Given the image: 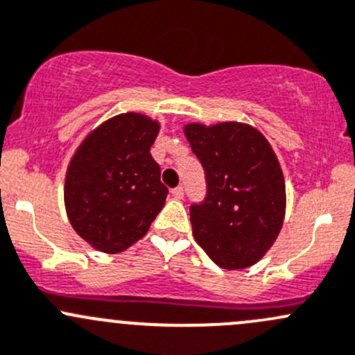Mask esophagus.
<instances>
[{
    "label": "esophagus",
    "instance_id": "esophagus-1",
    "mask_svg": "<svg viewBox=\"0 0 355 355\" xmlns=\"http://www.w3.org/2000/svg\"><path fill=\"white\" fill-rule=\"evenodd\" d=\"M171 196H173L175 199H177V200L184 199V189H182V187H177V189H173V190H171Z\"/></svg>",
    "mask_w": 355,
    "mask_h": 355
}]
</instances>
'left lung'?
<instances>
[{
	"instance_id": "8db88e82",
	"label": "left lung",
	"mask_w": 355,
	"mask_h": 355,
	"mask_svg": "<svg viewBox=\"0 0 355 355\" xmlns=\"http://www.w3.org/2000/svg\"><path fill=\"white\" fill-rule=\"evenodd\" d=\"M184 134L206 170V202L190 209L192 233L226 270L255 266L277 240L286 182L267 137L245 122H189Z\"/></svg>"
}]
</instances>
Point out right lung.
<instances>
[{
    "instance_id": "1",
    "label": "right lung",
    "mask_w": 355,
    "mask_h": 355,
    "mask_svg": "<svg viewBox=\"0 0 355 355\" xmlns=\"http://www.w3.org/2000/svg\"><path fill=\"white\" fill-rule=\"evenodd\" d=\"M159 122L141 112L109 117L74 149L64 178L68 219L92 248L121 253L148 233L168 189L151 149Z\"/></svg>"
}]
</instances>
